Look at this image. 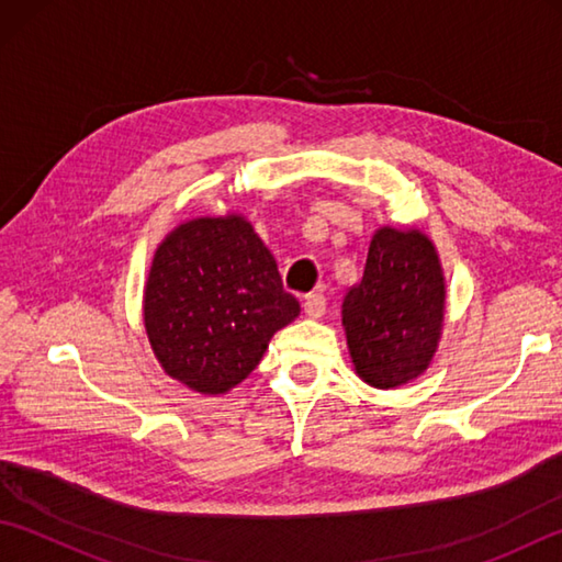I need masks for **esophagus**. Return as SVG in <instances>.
I'll return each mask as SVG.
<instances>
[{
	"label": "esophagus",
	"mask_w": 562,
	"mask_h": 562,
	"mask_svg": "<svg viewBox=\"0 0 562 562\" xmlns=\"http://www.w3.org/2000/svg\"><path fill=\"white\" fill-rule=\"evenodd\" d=\"M304 314L308 318H321L326 314V296L324 294H308L304 296Z\"/></svg>",
	"instance_id": "34e87169"
}]
</instances>
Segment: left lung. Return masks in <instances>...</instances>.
Masks as SVG:
<instances>
[{
  "label": "left lung",
  "mask_w": 562,
  "mask_h": 562,
  "mask_svg": "<svg viewBox=\"0 0 562 562\" xmlns=\"http://www.w3.org/2000/svg\"><path fill=\"white\" fill-rule=\"evenodd\" d=\"M340 316L364 384L398 389L427 372L447 316V280L432 238L415 226H379Z\"/></svg>",
  "instance_id": "obj_1"
}]
</instances>
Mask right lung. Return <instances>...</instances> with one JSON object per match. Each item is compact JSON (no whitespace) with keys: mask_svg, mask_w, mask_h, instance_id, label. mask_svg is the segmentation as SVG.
Wrapping results in <instances>:
<instances>
[{"mask_svg":"<svg viewBox=\"0 0 562 562\" xmlns=\"http://www.w3.org/2000/svg\"><path fill=\"white\" fill-rule=\"evenodd\" d=\"M300 312L268 246L236 212L173 226L154 250L142 296L154 357L202 396L241 384Z\"/></svg>","mask_w":562,"mask_h":562,"instance_id":"add662e5","label":"right lung"}]
</instances>
